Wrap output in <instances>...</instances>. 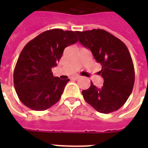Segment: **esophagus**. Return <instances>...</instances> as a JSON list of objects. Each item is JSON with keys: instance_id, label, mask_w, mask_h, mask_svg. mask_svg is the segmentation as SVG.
<instances>
[{"instance_id": "obj_1", "label": "esophagus", "mask_w": 148, "mask_h": 148, "mask_svg": "<svg viewBox=\"0 0 148 148\" xmlns=\"http://www.w3.org/2000/svg\"><path fill=\"white\" fill-rule=\"evenodd\" d=\"M80 77H81V76H79V75H74V76L72 77V79H75L76 80V79H78Z\"/></svg>"}]
</instances>
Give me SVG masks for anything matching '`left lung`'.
Wrapping results in <instances>:
<instances>
[{
    "mask_svg": "<svg viewBox=\"0 0 148 148\" xmlns=\"http://www.w3.org/2000/svg\"><path fill=\"white\" fill-rule=\"evenodd\" d=\"M79 41L90 49L102 66L99 74L103 78L102 87H90L82 90L84 99L95 110L109 114L124 105L133 90L134 67L127 47L121 40L101 29L76 31Z\"/></svg>",
    "mask_w": 148,
    "mask_h": 148,
    "instance_id": "left-lung-1",
    "label": "left lung"
}]
</instances>
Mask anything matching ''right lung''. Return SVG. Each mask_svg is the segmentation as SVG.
I'll list each match as a JSON object with an SVG mask.
<instances>
[{
  "mask_svg": "<svg viewBox=\"0 0 148 148\" xmlns=\"http://www.w3.org/2000/svg\"><path fill=\"white\" fill-rule=\"evenodd\" d=\"M77 41L74 31L51 29L24 46L14 71L15 90L24 105L45 110L60 100L70 79L53 77L51 68L57 66L65 47Z\"/></svg>",
  "mask_w": 148,
  "mask_h": 148,
  "instance_id": "add662e5",
  "label": "right lung"
}]
</instances>
